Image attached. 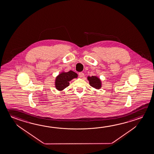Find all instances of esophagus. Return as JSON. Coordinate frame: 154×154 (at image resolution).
Masks as SVG:
<instances>
[{
	"instance_id": "34e87169",
	"label": "esophagus",
	"mask_w": 154,
	"mask_h": 154,
	"mask_svg": "<svg viewBox=\"0 0 154 154\" xmlns=\"http://www.w3.org/2000/svg\"><path fill=\"white\" fill-rule=\"evenodd\" d=\"M84 76V73L83 72H79V76L80 77H83Z\"/></svg>"
}]
</instances>
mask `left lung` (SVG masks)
<instances>
[{
  "instance_id": "left-lung-1",
  "label": "left lung",
  "mask_w": 154,
  "mask_h": 154,
  "mask_svg": "<svg viewBox=\"0 0 154 154\" xmlns=\"http://www.w3.org/2000/svg\"><path fill=\"white\" fill-rule=\"evenodd\" d=\"M88 79L89 81L90 85L94 88L99 89L101 88V82L96 76H92V77H88Z\"/></svg>"
}]
</instances>
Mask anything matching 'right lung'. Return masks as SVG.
Wrapping results in <instances>:
<instances>
[{
  "label": "right lung",
  "mask_w": 154,
  "mask_h": 154,
  "mask_svg": "<svg viewBox=\"0 0 154 154\" xmlns=\"http://www.w3.org/2000/svg\"><path fill=\"white\" fill-rule=\"evenodd\" d=\"M77 77V74L72 71L62 72L56 79L55 87L59 91H62L69 85V82Z\"/></svg>",
  "instance_id": "1"
}]
</instances>
